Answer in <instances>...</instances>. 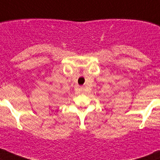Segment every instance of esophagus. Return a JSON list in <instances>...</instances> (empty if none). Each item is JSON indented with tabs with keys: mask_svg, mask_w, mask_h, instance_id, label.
<instances>
[{
	"mask_svg": "<svg viewBox=\"0 0 160 160\" xmlns=\"http://www.w3.org/2000/svg\"><path fill=\"white\" fill-rule=\"evenodd\" d=\"M80 91H82V92H83V91L85 90V88L83 87V86H80Z\"/></svg>",
	"mask_w": 160,
	"mask_h": 160,
	"instance_id": "esophagus-1",
	"label": "esophagus"
}]
</instances>
